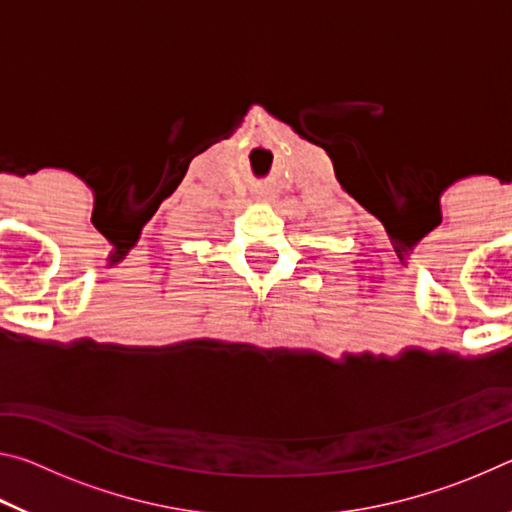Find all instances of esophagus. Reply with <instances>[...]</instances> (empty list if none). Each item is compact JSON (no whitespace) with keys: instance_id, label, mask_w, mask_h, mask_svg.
Segmentation results:
<instances>
[{"instance_id":"1","label":"esophagus","mask_w":512,"mask_h":512,"mask_svg":"<svg viewBox=\"0 0 512 512\" xmlns=\"http://www.w3.org/2000/svg\"><path fill=\"white\" fill-rule=\"evenodd\" d=\"M271 192H268V189H262V192H257V196H255V201H271Z\"/></svg>"}]
</instances>
